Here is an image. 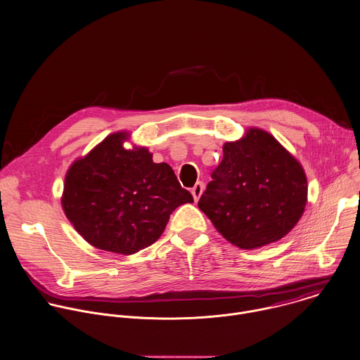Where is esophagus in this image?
<instances>
[{"label": "esophagus", "instance_id": "obj_1", "mask_svg": "<svg viewBox=\"0 0 360 360\" xmlns=\"http://www.w3.org/2000/svg\"><path fill=\"white\" fill-rule=\"evenodd\" d=\"M203 189H205V185H203V182H196V185L192 188V196H193V199L198 202L199 200V198L202 196V193H203Z\"/></svg>", "mask_w": 360, "mask_h": 360}]
</instances>
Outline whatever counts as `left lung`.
<instances>
[{
  "instance_id": "8db88e82",
  "label": "left lung",
  "mask_w": 360,
  "mask_h": 360,
  "mask_svg": "<svg viewBox=\"0 0 360 360\" xmlns=\"http://www.w3.org/2000/svg\"><path fill=\"white\" fill-rule=\"evenodd\" d=\"M300 162L268 131L251 127L223 146V160L198 203L217 231L243 250L283 238L307 203Z\"/></svg>"
}]
</instances>
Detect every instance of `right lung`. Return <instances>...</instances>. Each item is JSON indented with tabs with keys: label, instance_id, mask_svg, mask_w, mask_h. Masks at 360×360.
Wrapping results in <instances>:
<instances>
[{
	"label": "right lung",
	"instance_id": "add662e5",
	"mask_svg": "<svg viewBox=\"0 0 360 360\" xmlns=\"http://www.w3.org/2000/svg\"><path fill=\"white\" fill-rule=\"evenodd\" d=\"M126 131L108 136L67 171L61 205L95 248L131 255L154 244L171 213L192 203L172 168L153 162L146 147L126 150Z\"/></svg>",
	"mask_w": 360,
	"mask_h": 360
}]
</instances>
